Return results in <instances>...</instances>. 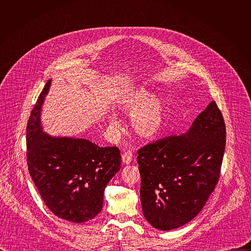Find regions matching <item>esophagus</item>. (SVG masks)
I'll use <instances>...</instances> for the list:
<instances>
[{
  "label": "esophagus",
  "mask_w": 251,
  "mask_h": 251,
  "mask_svg": "<svg viewBox=\"0 0 251 251\" xmlns=\"http://www.w3.org/2000/svg\"><path fill=\"white\" fill-rule=\"evenodd\" d=\"M133 160V154L131 151H126L123 155H122V162L126 165H129Z\"/></svg>",
  "instance_id": "1"
}]
</instances>
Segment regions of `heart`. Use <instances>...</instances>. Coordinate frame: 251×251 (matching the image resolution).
<instances>
[{
  "label": "heart",
  "instance_id": "obj_1",
  "mask_svg": "<svg viewBox=\"0 0 251 251\" xmlns=\"http://www.w3.org/2000/svg\"><path fill=\"white\" fill-rule=\"evenodd\" d=\"M119 108L132 115L131 124L139 136L151 138L159 132L164 119V104L150 89L140 87L127 93L121 98ZM108 122L113 131L121 130V122L116 114H110Z\"/></svg>",
  "mask_w": 251,
  "mask_h": 251
}]
</instances>
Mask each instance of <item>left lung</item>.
Segmentation results:
<instances>
[{"mask_svg": "<svg viewBox=\"0 0 251 251\" xmlns=\"http://www.w3.org/2000/svg\"><path fill=\"white\" fill-rule=\"evenodd\" d=\"M225 148V120L211 101L186 133L138 151L142 210L153 227L175 229L198 216L219 182Z\"/></svg>", "mask_w": 251, "mask_h": 251, "instance_id": "1", "label": "left lung"}]
</instances>
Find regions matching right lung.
<instances>
[{
  "mask_svg": "<svg viewBox=\"0 0 251 251\" xmlns=\"http://www.w3.org/2000/svg\"><path fill=\"white\" fill-rule=\"evenodd\" d=\"M50 85L51 79L27 122L28 172L45 203L56 217L81 224L101 211L104 190L120 170V151L117 147H99L83 138L46 133L41 115Z\"/></svg>",
  "mask_w": 251,
  "mask_h": 251,
  "instance_id": "add662e5",
  "label": "right lung"
}]
</instances>
